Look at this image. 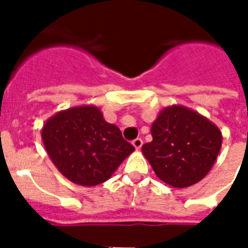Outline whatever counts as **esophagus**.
<instances>
[{"mask_svg": "<svg viewBox=\"0 0 248 248\" xmlns=\"http://www.w3.org/2000/svg\"><path fill=\"white\" fill-rule=\"evenodd\" d=\"M142 145H143V140H140V138H135V140H133V146H134L135 149H140Z\"/></svg>", "mask_w": 248, "mask_h": 248, "instance_id": "obj_1", "label": "esophagus"}]
</instances>
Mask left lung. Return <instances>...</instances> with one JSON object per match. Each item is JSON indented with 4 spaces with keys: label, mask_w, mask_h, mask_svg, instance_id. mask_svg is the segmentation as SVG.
Returning a JSON list of instances; mask_svg holds the SVG:
<instances>
[{
    "label": "left lung",
    "mask_w": 248,
    "mask_h": 248,
    "mask_svg": "<svg viewBox=\"0 0 248 248\" xmlns=\"http://www.w3.org/2000/svg\"><path fill=\"white\" fill-rule=\"evenodd\" d=\"M153 140L142 146L156 177L175 188L195 185L211 170L222 146L220 130L191 108L169 106L151 126Z\"/></svg>",
    "instance_id": "left-lung-1"
}]
</instances>
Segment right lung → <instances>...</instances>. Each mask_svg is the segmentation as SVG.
Wrapping results in <instances>:
<instances>
[{"mask_svg": "<svg viewBox=\"0 0 248 248\" xmlns=\"http://www.w3.org/2000/svg\"><path fill=\"white\" fill-rule=\"evenodd\" d=\"M42 140L62 175L81 186L106 182L135 150L95 106L58 111L44 124Z\"/></svg>", "mask_w": 248, "mask_h": 248, "instance_id": "add662e5", "label": "right lung"}]
</instances>
